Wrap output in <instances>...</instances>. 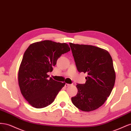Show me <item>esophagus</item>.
<instances>
[{
  "label": "esophagus",
  "instance_id": "esophagus-1",
  "mask_svg": "<svg viewBox=\"0 0 131 131\" xmlns=\"http://www.w3.org/2000/svg\"><path fill=\"white\" fill-rule=\"evenodd\" d=\"M70 86V84H65V87H66V88H67V87Z\"/></svg>",
  "mask_w": 131,
  "mask_h": 131
}]
</instances>
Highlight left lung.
<instances>
[{"label":"left lung","mask_w":131,"mask_h":131,"mask_svg":"<svg viewBox=\"0 0 131 131\" xmlns=\"http://www.w3.org/2000/svg\"><path fill=\"white\" fill-rule=\"evenodd\" d=\"M78 70L88 74L85 84L77 85L73 104L84 112L100 108L112 92L115 81L112 57L106 50L94 46L69 43Z\"/></svg>","instance_id":"8db88e82"}]
</instances>
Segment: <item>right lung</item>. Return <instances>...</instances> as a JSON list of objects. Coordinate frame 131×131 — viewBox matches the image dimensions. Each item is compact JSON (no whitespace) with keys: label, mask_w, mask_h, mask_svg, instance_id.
Here are the masks:
<instances>
[{"label":"right lung","mask_w":131,"mask_h":131,"mask_svg":"<svg viewBox=\"0 0 131 131\" xmlns=\"http://www.w3.org/2000/svg\"><path fill=\"white\" fill-rule=\"evenodd\" d=\"M70 50L66 43L43 40L31 43L23 54L18 73L19 89L29 104L42 108L54 101L64 82L54 80L47 73L53 70L59 57Z\"/></svg>","instance_id":"add662e5"}]
</instances>
